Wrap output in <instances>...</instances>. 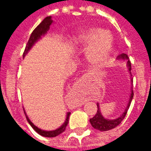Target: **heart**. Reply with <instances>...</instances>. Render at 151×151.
<instances>
[{"label":"heart","instance_id":"obj_1","mask_svg":"<svg viewBox=\"0 0 151 151\" xmlns=\"http://www.w3.org/2000/svg\"><path fill=\"white\" fill-rule=\"evenodd\" d=\"M73 48H84L89 62L97 65L105 62L111 56L113 49V38L107 31L99 27H85L76 31L69 41Z\"/></svg>","mask_w":151,"mask_h":151}]
</instances>
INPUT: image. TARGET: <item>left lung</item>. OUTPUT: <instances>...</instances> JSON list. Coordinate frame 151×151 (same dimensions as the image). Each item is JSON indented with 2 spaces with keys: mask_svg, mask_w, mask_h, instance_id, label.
Here are the masks:
<instances>
[{
  "mask_svg": "<svg viewBox=\"0 0 151 151\" xmlns=\"http://www.w3.org/2000/svg\"><path fill=\"white\" fill-rule=\"evenodd\" d=\"M117 60L119 61H126V69L127 71L129 73L130 77L132 76V73H131V63L129 61V56H127L126 54L124 53H122L119 56H117ZM131 84H132V86H133V79L131 78ZM130 95L129 98V101H128V104L126 105V108L124 109V111L122 112V114L120 115V116H118L116 119H112V120H110V119H107L105 118L103 115H102V112L100 111V108H99V104H97V107H98V111L96 112V114L95 115V116L90 119V122L91 124V125L93 128H95L96 129L99 130V131H108V130L112 129L114 128H116V126H118L121 121L124 120V118L125 117L127 114V111H128V109L129 108L130 104H131V101L133 99V87H131L130 89Z\"/></svg>",
  "mask_w": 151,
  "mask_h": 151,
  "instance_id": "obj_1",
  "label": "left lung"
}]
</instances>
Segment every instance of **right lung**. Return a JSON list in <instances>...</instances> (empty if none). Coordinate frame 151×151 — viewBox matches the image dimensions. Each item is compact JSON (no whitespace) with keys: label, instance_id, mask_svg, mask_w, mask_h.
<instances>
[{"label":"right lung","instance_id":"1","mask_svg":"<svg viewBox=\"0 0 151 151\" xmlns=\"http://www.w3.org/2000/svg\"><path fill=\"white\" fill-rule=\"evenodd\" d=\"M53 22V20L52 19V17L51 16H48L43 19V21L41 22L39 26L37 27L35 29L33 32L31 33V36H30V39L28 40L27 44L26 46V48H25L24 53H23V58H24L26 55L29 52V51L32 48V47L34 46L35 43H37L38 41L42 39L43 36H44L47 33V31L50 29V26L52 25V23ZM24 110V113L26 115V117H27V120L28 123L30 124L31 125L35 132H37L40 135L43 137H54L58 136L59 134L62 133L65 130V128L67 126V124L69 123V115H70V112H67L66 114V117H65V122L63 123L62 125H60L59 128H57L56 129L54 130H51V131H47V130H43L41 129L40 128H38L37 126H35L34 124L32 123L31 121V120L29 119V117L27 116V115L25 111V109L23 108Z\"/></svg>","mask_w":151,"mask_h":151}]
</instances>
